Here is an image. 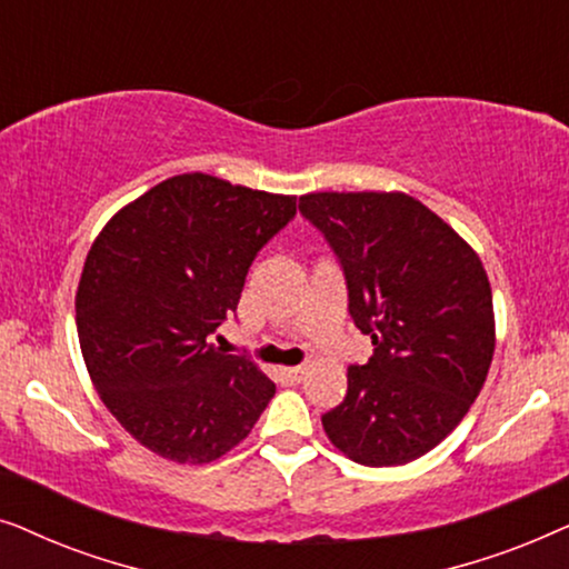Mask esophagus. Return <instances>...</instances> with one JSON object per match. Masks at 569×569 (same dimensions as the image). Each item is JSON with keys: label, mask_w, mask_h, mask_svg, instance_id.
<instances>
[{"label": "esophagus", "mask_w": 569, "mask_h": 569, "mask_svg": "<svg viewBox=\"0 0 569 569\" xmlns=\"http://www.w3.org/2000/svg\"><path fill=\"white\" fill-rule=\"evenodd\" d=\"M282 378L290 380V383H300V380L306 378V365H298V368H284Z\"/></svg>", "instance_id": "esophagus-1"}]
</instances>
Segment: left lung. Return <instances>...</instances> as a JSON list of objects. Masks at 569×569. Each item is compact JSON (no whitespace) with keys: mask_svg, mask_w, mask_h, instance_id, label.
Returning <instances> with one entry per match:
<instances>
[{"mask_svg":"<svg viewBox=\"0 0 569 569\" xmlns=\"http://www.w3.org/2000/svg\"><path fill=\"white\" fill-rule=\"evenodd\" d=\"M347 279L349 316L372 357L349 365L347 396L321 417L341 453L401 466L446 440L495 355L492 287L473 248L422 201L391 191L300 197Z\"/></svg>","mask_w":569,"mask_h":569,"instance_id":"8db88e82","label":"left lung"}]
</instances>
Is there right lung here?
Wrapping results in <instances>:
<instances>
[{"label":"right lung","instance_id":"add662e5","mask_svg":"<svg viewBox=\"0 0 569 569\" xmlns=\"http://www.w3.org/2000/svg\"><path fill=\"white\" fill-rule=\"evenodd\" d=\"M295 212V197L183 173L116 212L92 243L74 302L82 357L108 411L152 453L209 463L267 409L274 383L212 333Z\"/></svg>","mask_w":569,"mask_h":569}]
</instances>
